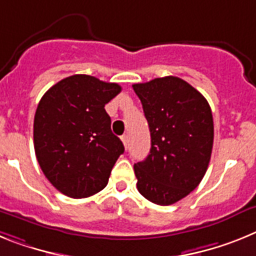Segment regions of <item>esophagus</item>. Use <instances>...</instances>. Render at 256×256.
Returning a JSON list of instances; mask_svg holds the SVG:
<instances>
[{"mask_svg": "<svg viewBox=\"0 0 256 256\" xmlns=\"http://www.w3.org/2000/svg\"><path fill=\"white\" fill-rule=\"evenodd\" d=\"M121 139H122V143H124V146H125V148H128V135H122L121 136Z\"/></svg>", "mask_w": 256, "mask_h": 256, "instance_id": "1", "label": "esophagus"}]
</instances>
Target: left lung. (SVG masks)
Masks as SVG:
<instances>
[{
	"label": "left lung",
	"instance_id": "8db88e82",
	"mask_svg": "<svg viewBox=\"0 0 256 256\" xmlns=\"http://www.w3.org/2000/svg\"><path fill=\"white\" fill-rule=\"evenodd\" d=\"M150 131V150L134 165L138 190L157 205L190 194L205 175L214 143L212 113L205 96L179 77L132 85Z\"/></svg>",
	"mask_w": 256,
	"mask_h": 256
}]
</instances>
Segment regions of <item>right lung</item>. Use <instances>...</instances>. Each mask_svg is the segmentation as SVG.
<instances>
[{"label":"right lung","instance_id":"obj_1","mask_svg":"<svg viewBox=\"0 0 256 256\" xmlns=\"http://www.w3.org/2000/svg\"><path fill=\"white\" fill-rule=\"evenodd\" d=\"M121 92L118 84L88 74L62 80L41 98L33 140L42 172L72 198H86L106 188L125 148L110 130L104 106Z\"/></svg>","mask_w":256,"mask_h":256}]
</instances>
